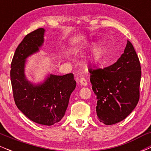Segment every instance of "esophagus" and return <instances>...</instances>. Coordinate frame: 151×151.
Returning a JSON list of instances; mask_svg holds the SVG:
<instances>
[{
    "mask_svg": "<svg viewBox=\"0 0 151 151\" xmlns=\"http://www.w3.org/2000/svg\"><path fill=\"white\" fill-rule=\"evenodd\" d=\"M79 84H81V85L83 86H86L87 85V81H86V79H85L84 77H81L79 79Z\"/></svg>",
    "mask_w": 151,
    "mask_h": 151,
    "instance_id": "1",
    "label": "esophagus"
}]
</instances>
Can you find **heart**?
<instances>
[{"label":"heart","mask_w":151,"mask_h":151,"mask_svg":"<svg viewBox=\"0 0 151 151\" xmlns=\"http://www.w3.org/2000/svg\"><path fill=\"white\" fill-rule=\"evenodd\" d=\"M101 48L100 46H96L95 47L94 49L93 50V55L94 58H98L100 56V54H101Z\"/></svg>","instance_id":"obj_1"}]
</instances>
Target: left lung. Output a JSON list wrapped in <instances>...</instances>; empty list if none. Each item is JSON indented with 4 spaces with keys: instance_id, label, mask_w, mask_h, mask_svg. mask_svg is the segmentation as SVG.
<instances>
[{
    "instance_id": "8db88e82",
    "label": "left lung",
    "mask_w": 151,
    "mask_h": 151,
    "mask_svg": "<svg viewBox=\"0 0 151 151\" xmlns=\"http://www.w3.org/2000/svg\"><path fill=\"white\" fill-rule=\"evenodd\" d=\"M141 70L137 54L129 40L124 53L114 65L104 69H89L100 122L113 125L133 111L139 100Z\"/></svg>"
}]
</instances>
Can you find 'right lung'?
Here are the masks:
<instances>
[{
    "label": "right lung",
    "mask_w": 151,
    "mask_h": 151,
    "mask_svg": "<svg viewBox=\"0 0 151 151\" xmlns=\"http://www.w3.org/2000/svg\"><path fill=\"white\" fill-rule=\"evenodd\" d=\"M45 30L27 34L17 47L11 63L10 80L13 97L19 110L31 121L52 126L61 121L76 87L74 74H48L42 82L34 84L26 77V60L38 52L44 43Z\"/></svg>",
    "instance_id": "right-lung-1"
}]
</instances>
